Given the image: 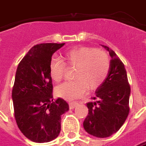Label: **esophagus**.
<instances>
[{
  "mask_svg": "<svg viewBox=\"0 0 146 146\" xmlns=\"http://www.w3.org/2000/svg\"><path fill=\"white\" fill-rule=\"evenodd\" d=\"M77 104H78V103L77 102H71L69 103V107L71 109H73V108H75L76 106H77Z\"/></svg>",
  "mask_w": 146,
  "mask_h": 146,
  "instance_id": "obj_1",
  "label": "esophagus"
}]
</instances>
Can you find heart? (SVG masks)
Returning a JSON list of instances; mask_svg holds the SVG:
<instances>
[{
  "label": "heart",
  "instance_id": "obj_1",
  "mask_svg": "<svg viewBox=\"0 0 146 146\" xmlns=\"http://www.w3.org/2000/svg\"><path fill=\"white\" fill-rule=\"evenodd\" d=\"M63 58L69 66H75L73 77L75 80L66 81L55 88L58 96L74 100L83 96L89 88H98L107 77L110 62L106 52L89 46L73 48L64 53ZM50 75L54 81L62 79L66 64L61 59L53 58L50 62Z\"/></svg>",
  "mask_w": 146,
  "mask_h": 146
}]
</instances>
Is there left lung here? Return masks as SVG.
Wrapping results in <instances>:
<instances>
[{"label": "left lung", "instance_id": "1", "mask_svg": "<svg viewBox=\"0 0 146 146\" xmlns=\"http://www.w3.org/2000/svg\"><path fill=\"white\" fill-rule=\"evenodd\" d=\"M109 52L108 76L96 91V101L87 104L88 115L84 128L96 137H108L116 133L125 123L129 112L130 86L124 63L112 50L103 46Z\"/></svg>", "mask_w": 146, "mask_h": 146}]
</instances>
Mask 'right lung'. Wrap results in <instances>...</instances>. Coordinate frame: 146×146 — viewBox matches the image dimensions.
I'll use <instances>...</instances> for the list:
<instances>
[{
	"mask_svg": "<svg viewBox=\"0 0 146 146\" xmlns=\"http://www.w3.org/2000/svg\"><path fill=\"white\" fill-rule=\"evenodd\" d=\"M65 43L36 45L20 62L12 91L14 116L21 132L32 141L49 142L61 131V116L69 110L61 98H53L50 62Z\"/></svg>",
	"mask_w": 146,
	"mask_h": 146,
	"instance_id": "obj_1",
	"label": "right lung"
}]
</instances>
